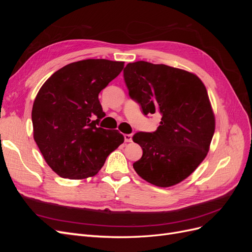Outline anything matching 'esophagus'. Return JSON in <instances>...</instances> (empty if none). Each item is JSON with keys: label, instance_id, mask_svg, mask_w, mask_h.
Masks as SVG:
<instances>
[{"label": "esophagus", "instance_id": "1", "mask_svg": "<svg viewBox=\"0 0 252 252\" xmlns=\"http://www.w3.org/2000/svg\"><path fill=\"white\" fill-rule=\"evenodd\" d=\"M124 139H125L126 143L131 142L132 141V135L131 134H124Z\"/></svg>", "mask_w": 252, "mask_h": 252}]
</instances>
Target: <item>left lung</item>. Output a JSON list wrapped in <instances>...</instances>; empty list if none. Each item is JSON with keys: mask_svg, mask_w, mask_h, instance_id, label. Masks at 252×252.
Masks as SVG:
<instances>
[{"mask_svg": "<svg viewBox=\"0 0 252 252\" xmlns=\"http://www.w3.org/2000/svg\"><path fill=\"white\" fill-rule=\"evenodd\" d=\"M124 79L144 114H162L156 132L132 136L143 149L134 170L158 187L179 184L203 162L215 133L216 118L204 83L192 72L145 61L127 64Z\"/></svg>", "mask_w": 252, "mask_h": 252, "instance_id": "left-lung-1", "label": "left lung"}]
</instances>
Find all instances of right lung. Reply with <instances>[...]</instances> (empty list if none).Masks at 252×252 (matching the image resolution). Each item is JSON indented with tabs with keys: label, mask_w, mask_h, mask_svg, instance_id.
<instances>
[{
	"label": "right lung",
	"mask_w": 252,
	"mask_h": 252,
	"mask_svg": "<svg viewBox=\"0 0 252 252\" xmlns=\"http://www.w3.org/2000/svg\"><path fill=\"white\" fill-rule=\"evenodd\" d=\"M124 62L88 59L61 68L45 82L32 106L33 139L45 161L61 178L95 175L124 142L119 130L96 127L104 111L98 94L116 79ZM96 115L98 120L91 121Z\"/></svg>",
	"instance_id": "1"
}]
</instances>
